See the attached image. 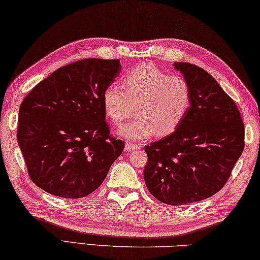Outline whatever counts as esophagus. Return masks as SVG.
<instances>
[{
	"mask_svg": "<svg viewBox=\"0 0 260 260\" xmlns=\"http://www.w3.org/2000/svg\"><path fill=\"white\" fill-rule=\"evenodd\" d=\"M124 150H125L126 152L135 151V150H139V146H138V145H136V144H133V143L127 142V143H125V147H124Z\"/></svg>",
	"mask_w": 260,
	"mask_h": 260,
	"instance_id": "obj_1",
	"label": "esophagus"
}]
</instances>
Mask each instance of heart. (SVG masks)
I'll list each match as a JSON object with an SVG mask.
<instances>
[{"instance_id":"obj_1","label":"heart","mask_w":260,"mask_h":260,"mask_svg":"<svg viewBox=\"0 0 260 260\" xmlns=\"http://www.w3.org/2000/svg\"><path fill=\"white\" fill-rule=\"evenodd\" d=\"M123 90L110 84L102 92L106 117L120 124L135 106L136 117L117 134L127 140H144L153 135L167 136L184 120L191 106V87L184 77L167 75L151 63H143L122 77Z\"/></svg>"}]
</instances>
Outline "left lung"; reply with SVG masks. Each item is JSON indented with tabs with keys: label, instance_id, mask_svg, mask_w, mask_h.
<instances>
[{
	"label": "left lung",
	"instance_id": "obj_1",
	"mask_svg": "<svg viewBox=\"0 0 260 260\" xmlns=\"http://www.w3.org/2000/svg\"><path fill=\"white\" fill-rule=\"evenodd\" d=\"M191 87V106L173 134L145 146L148 191L172 206L201 202L223 188L244 148L235 102L202 68L175 62Z\"/></svg>",
	"mask_w": 260,
	"mask_h": 260
}]
</instances>
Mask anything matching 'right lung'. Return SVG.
Instances as JSON below:
<instances>
[{"mask_svg":"<svg viewBox=\"0 0 260 260\" xmlns=\"http://www.w3.org/2000/svg\"><path fill=\"white\" fill-rule=\"evenodd\" d=\"M121 71L118 59L70 63L32 88L19 108L17 140L34 184L62 198L92 193L124 143L110 136L102 92Z\"/></svg>","mask_w":260,"mask_h":260,"instance_id":"obj_1","label":"right lung"}]
</instances>
